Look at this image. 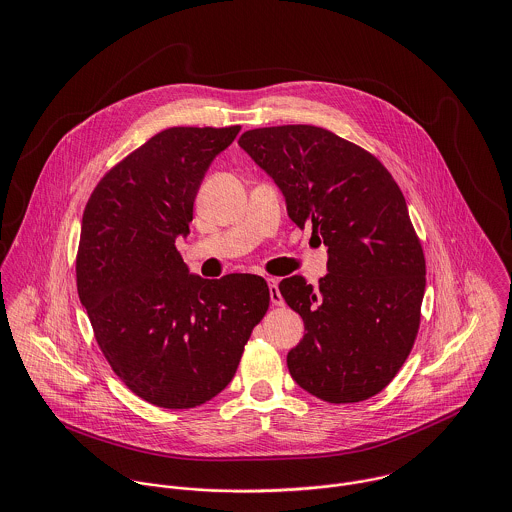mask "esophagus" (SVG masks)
I'll return each mask as SVG.
<instances>
[{
	"mask_svg": "<svg viewBox=\"0 0 512 512\" xmlns=\"http://www.w3.org/2000/svg\"><path fill=\"white\" fill-rule=\"evenodd\" d=\"M266 282H268V290H270V301L274 305H284V297H282V293L278 290V280L276 278H268Z\"/></svg>",
	"mask_w": 512,
	"mask_h": 512,
	"instance_id": "34e87169",
	"label": "esophagus"
}]
</instances>
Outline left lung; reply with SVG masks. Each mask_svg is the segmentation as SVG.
I'll return each instance as SVG.
<instances>
[{
    "instance_id": "obj_1",
    "label": "left lung",
    "mask_w": 512,
    "mask_h": 512,
    "mask_svg": "<svg viewBox=\"0 0 512 512\" xmlns=\"http://www.w3.org/2000/svg\"><path fill=\"white\" fill-rule=\"evenodd\" d=\"M242 147L327 248L319 288L295 274L280 293L305 335L288 353L293 380L331 402L378 394L408 359L426 290V260L406 199L363 147L317 126L248 130Z\"/></svg>"
}]
</instances>
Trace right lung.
Instances as JSON below:
<instances>
[{
	"mask_svg": "<svg viewBox=\"0 0 512 512\" xmlns=\"http://www.w3.org/2000/svg\"><path fill=\"white\" fill-rule=\"evenodd\" d=\"M238 132L155 134L102 177L82 215L80 303L118 378L159 408H195L224 390L270 303L264 278L205 280L175 248L205 173Z\"/></svg>",
	"mask_w": 512,
	"mask_h": 512,
	"instance_id": "obj_1",
	"label": "right lung"
}]
</instances>
